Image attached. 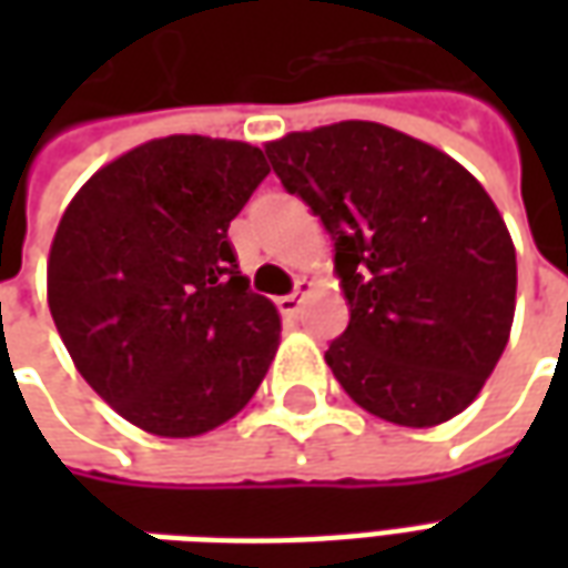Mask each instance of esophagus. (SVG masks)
Here are the masks:
<instances>
[{
    "instance_id": "34e87169",
    "label": "esophagus",
    "mask_w": 568,
    "mask_h": 568,
    "mask_svg": "<svg viewBox=\"0 0 568 568\" xmlns=\"http://www.w3.org/2000/svg\"><path fill=\"white\" fill-rule=\"evenodd\" d=\"M310 288H313V283H310V280H297L295 292H292V295L280 297V310H283L285 316H297V310H301V304H304V297L310 295Z\"/></svg>"
}]
</instances>
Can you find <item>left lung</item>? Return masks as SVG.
Listing matches in <instances>:
<instances>
[{
	"instance_id": "8db88e82",
	"label": "left lung",
	"mask_w": 568,
	"mask_h": 568,
	"mask_svg": "<svg viewBox=\"0 0 568 568\" xmlns=\"http://www.w3.org/2000/svg\"><path fill=\"white\" fill-rule=\"evenodd\" d=\"M273 173L320 215L349 325L325 362L395 426L463 414L508 344L517 258L484 185L444 151L374 121L267 142Z\"/></svg>"
}]
</instances>
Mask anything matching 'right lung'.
Wrapping results in <instances>:
<instances>
[{
    "mask_svg": "<svg viewBox=\"0 0 568 568\" xmlns=\"http://www.w3.org/2000/svg\"><path fill=\"white\" fill-rule=\"evenodd\" d=\"M271 166L248 142L166 136L105 163L48 258V307L93 393L133 426L194 438L248 405L280 316L227 227Z\"/></svg>",
    "mask_w": 568,
    "mask_h": 568,
    "instance_id": "1",
    "label": "right lung"
}]
</instances>
